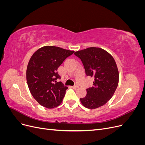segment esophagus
Instances as JSON below:
<instances>
[{
    "instance_id": "obj_1",
    "label": "esophagus",
    "mask_w": 145,
    "mask_h": 145,
    "mask_svg": "<svg viewBox=\"0 0 145 145\" xmlns=\"http://www.w3.org/2000/svg\"><path fill=\"white\" fill-rule=\"evenodd\" d=\"M78 86L77 85H75V86H72V88L73 89H77V88H78Z\"/></svg>"
}]
</instances>
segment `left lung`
Returning a JSON list of instances; mask_svg holds the SVG:
<instances>
[{"label":"left lung","mask_w":145,"mask_h":145,"mask_svg":"<svg viewBox=\"0 0 145 145\" xmlns=\"http://www.w3.org/2000/svg\"><path fill=\"white\" fill-rule=\"evenodd\" d=\"M74 54L81 59L86 76L94 78L93 86L86 89V95L80 99L82 104L88 109L103 106L111 99L118 84L115 60L106 51L97 47L78 51Z\"/></svg>","instance_id":"obj_1"}]
</instances>
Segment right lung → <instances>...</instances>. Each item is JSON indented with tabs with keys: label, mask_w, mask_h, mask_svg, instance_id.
<instances>
[{
	"label": "right lung",
	"mask_w": 145,
	"mask_h": 145,
	"mask_svg": "<svg viewBox=\"0 0 145 145\" xmlns=\"http://www.w3.org/2000/svg\"><path fill=\"white\" fill-rule=\"evenodd\" d=\"M74 51L54 46L37 50L30 58L27 69V81L31 94L42 106L51 109L62 103L67 86L57 79V69Z\"/></svg>",
	"instance_id": "obj_1"
}]
</instances>
